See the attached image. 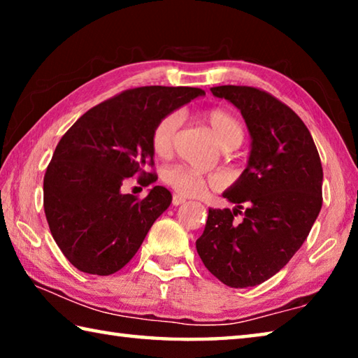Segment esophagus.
<instances>
[{
  "label": "esophagus",
  "mask_w": 358,
  "mask_h": 358,
  "mask_svg": "<svg viewBox=\"0 0 358 358\" xmlns=\"http://www.w3.org/2000/svg\"><path fill=\"white\" fill-rule=\"evenodd\" d=\"M185 202H186V199L183 196H178V194H175V196L172 197V203L175 205V207H178V205L185 203Z\"/></svg>",
  "instance_id": "obj_1"
}]
</instances>
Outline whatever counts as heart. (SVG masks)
Wrapping results in <instances>:
<instances>
[{
  "label": "heart",
  "mask_w": 358,
  "mask_h": 358,
  "mask_svg": "<svg viewBox=\"0 0 358 358\" xmlns=\"http://www.w3.org/2000/svg\"><path fill=\"white\" fill-rule=\"evenodd\" d=\"M203 121L221 148L234 150L243 142V126L232 113L224 110V108H211V110L205 112ZM178 128L180 117L177 113H167L157 120L153 131H151V148H153L156 156L164 157L171 155ZM162 180L183 196H199L207 186L221 185L220 175H203L181 166L167 169L162 173Z\"/></svg>",
  "instance_id": "b5f03b06"
}]
</instances>
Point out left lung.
<instances>
[{"label": "left lung", "instance_id": "left-lung-1", "mask_svg": "<svg viewBox=\"0 0 358 358\" xmlns=\"http://www.w3.org/2000/svg\"><path fill=\"white\" fill-rule=\"evenodd\" d=\"M210 92L241 112L251 147L246 169L222 192L235 208H210L196 248L226 286L252 287L276 275L306 240L322 207V164L305 123L281 101L252 87Z\"/></svg>", "mask_w": 358, "mask_h": 358}]
</instances>
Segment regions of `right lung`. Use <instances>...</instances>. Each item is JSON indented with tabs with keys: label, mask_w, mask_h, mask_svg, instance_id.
Masks as SVG:
<instances>
[{
	"label": "right lung",
	"mask_w": 358,
	"mask_h": 358,
	"mask_svg": "<svg viewBox=\"0 0 358 358\" xmlns=\"http://www.w3.org/2000/svg\"><path fill=\"white\" fill-rule=\"evenodd\" d=\"M201 88L128 90L83 113L58 142L44 177V210L53 240L83 273L107 276L129 262L150 227L172 203L164 186L138 201L121 191L138 173L157 180L151 131L161 117L203 96ZM142 181V178H141Z\"/></svg>",
	"instance_id": "add662e5"
}]
</instances>
